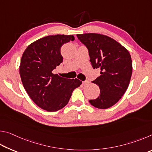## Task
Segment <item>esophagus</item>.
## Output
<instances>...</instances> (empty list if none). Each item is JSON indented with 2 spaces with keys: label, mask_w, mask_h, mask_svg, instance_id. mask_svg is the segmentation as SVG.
<instances>
[{
  "label": "esophagus",
  "mask_w": 152,
  "mask_h": 152,
  "mask_svg": "<svg viewBox=\"0 0 152 152\" xmlns=\"http://www.w3.org/2000/svg\"><path fill=\"white\" fill-rule=\"evenodd\" d=\"M82 84H83V86H87V85H88L89 84V82L88 81H84V82H82Z\"/></svg>",
  "instance_id": "34e87169"
}]
</instances>
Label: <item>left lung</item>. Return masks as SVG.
I'll return each instance as SVG.
<instances>
[{"label":"left lung","instance_id":"obj_1","mask_svg":"<svg viewBox=\"0 0 152 152\" xmlns=\"http://www.w3.org/2000/svg\"><path fill=\"white\" fill-rule=\"evenodd\" d=\"M77 37L88 48L92 68L101 70V75L92 81L99 86L100 95L89 102L98 109H108L119 101L129 84L132 74L130 53L109 36L91 33Z\"/></svg>","mask_w":152,"mask_h":152}]
</instances>
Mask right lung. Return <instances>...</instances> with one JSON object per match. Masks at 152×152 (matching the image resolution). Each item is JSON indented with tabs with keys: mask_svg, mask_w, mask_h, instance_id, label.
I'll return each instance as SVG.
<instances>
[{
	"mask_svg": "<svg viewBox=\"0 0 152 152\" xmlns=\"http://www.w3.org/2000/svg\"><path fill=\"white\" fill-rule=\"evenodd\" d=\"M70 40H74L73 35L41 38L28 45L20 60L19 74L25 91L38 107L49 112L65 107L74 90L82 84L77 78H65L52 73L63 61L61 46Z\"/></svg>",
	"mask_w": 152,
	"mask_h": 152,
	"instance_id": "1",
	"label": "right lung"
}]
</instances>
